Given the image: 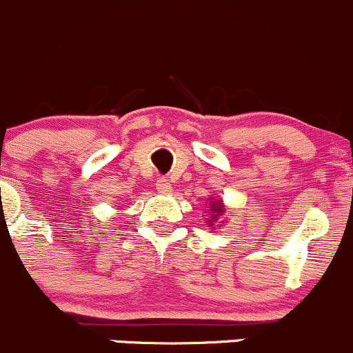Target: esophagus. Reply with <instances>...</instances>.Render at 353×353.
I'll list each match as a JSON object with an SVG mask.
<instances>
[{
    "label": "esophagus",
    "instance_id": "esophagus-1",
    "mask_svg": "<svg viewBox=\"0 0 353 353\" xmlns=\"http://www.w3.org/2000/svg\"><path fill=\"white\" fill-rule=\"evenodd\" d=\"M157 191H159V193H170V190H172V186H170V183H169V179H167V177H159V179H157Z\"/></svg>",
    "mask_w": 353,
    "mask_h": 353
}]
</instances>
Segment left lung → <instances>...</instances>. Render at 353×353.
<instances>
[{
  "label": "left lung",
  "mask_w": 353,
  "mask_h": 353,
  "mask_svg": "<svg viewBox=\"0 0 353 353\" xmlns=\"http://www.w3.org/2000/svg\"><path fill=\"white\" fill-rule=\"evenodd\" d=\"M210 208L215 210V215H212V219H213V220H216V216H219L220 213L223 212V210H222V205H220V203H219V205H212V206H210ZM213 220H212V222H213Z\"/></svg>",
  "instance_id": "left-lung-1"
}]
</instances>
